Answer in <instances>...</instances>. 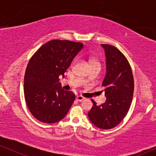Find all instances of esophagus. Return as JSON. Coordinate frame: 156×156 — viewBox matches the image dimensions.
Segmentation results:
<instances>
[{
  "instance_id": "esophagus-1",
  "label": "esophagus",
  "mask_w": 156,
  "mask_h": 156,
  "mask_svg": "<svg viewBox=\"0 0 156 156\" xmlns=\"http://www.w3.org/2000/svg\"><path fill=\"white\" fill-rule=\"evenodd\" d=\"M76 100L78 101L81 102V101H83V100H85V98H84L83 97H82V96H80V95H78V96L76 97Z\"/></svg>"
}]
</instances>
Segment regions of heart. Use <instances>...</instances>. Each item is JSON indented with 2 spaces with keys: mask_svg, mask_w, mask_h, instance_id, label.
<instances>
[{
  "mask_svg": "<svg viewBox=\"0 0 156 156\" xmlns=\"http://www.w3.org/2000/svg\"><path fill=\"white\" fill-rule=\"evenodd\" d=\"M89 63H90V65H92V64H100L99 62L96 59H94V58H91L90 61H89Z\"/></svg>",
  "mask_w": 156,
  "mask_h": 156,
  "instance_id": "heart-1",
  "label": "heart"
}]
</instances>
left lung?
I'll return each mask as SVG.
<instances>
[{"instance_id":"1","label":"left lung","mask_w":156,"mask_h":156,"mask_svg":"<svg viewBox=\"0 0 156 156\" xmlns=\"http://www.w3.org/2000/svg\"><path fill=\"white\" fill-rule=\"evenodd\" d=\"M105 51L106 74L102 87L105 88L106 101L93 106L88 113L92 124L101 129L114 128L124 119L133 99L134 81L131 68L125 56L117 48L101 44Z\"/></svg>"}]
</instances>
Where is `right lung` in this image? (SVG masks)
Segmentation results:
<instances>
[{
  "label": "right lung",
  "instance_id": "right-lung-1",
  "mask_svg": "<svg viewBox=\"0 0 156 156\" xmlns=\"http://www.w3.org/2000/svg\"><path fill=\"white\" fill-rule=\"evenodd\" d=\"M83 44L69 40L49 41L37 50L27 66L24 94L32 115L44 123H55L65 117L76 99L58 83Z\"/></svg>",
  "mask_w": 156,
  "mask_h": 156
}]
</instances>
